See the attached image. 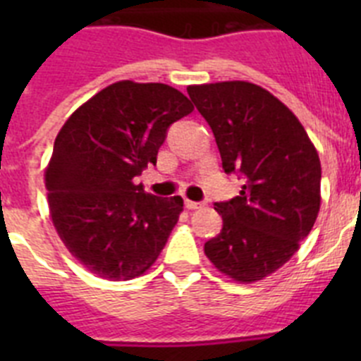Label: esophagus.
Masks as SVG:
<instances>
[{"label": "esophagus", "instance_id": "esophagus-1", "mask_svg": "<svg viewBox=\"0 0 361 361\" xmlns=\"http://www.w3.org/2000/svg\"><path fill=\"white\" fill-rule=\"evenodd\" d=\"M184 204H186L188 209H199L204 206V202H195V200H190V199L184 200Z\"/></svg>", "mask_w": 361, "mask_h": 361}]
</instances>
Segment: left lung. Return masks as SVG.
Returning <instances> with one entry per match:
<instances>
[{"instance_id": "left-lung-1", "label": "left lung", "mask_w": 361, "mask_h": 361, "mask_svg": "<svg viewBox=\"0 0 361 361\" xmlns=\"http://www.w3.org/2000/svg\"><path fill=\"white\" fill-rule=\"evenodd\" d=\"M188 94L215 135L224 171L244 183L235 199L215 202L222 229L204 253L237 282L262 280L288 262L314 226L317 149L295 114L253 82L190 86Z\"/></svg>"}]
</instances>
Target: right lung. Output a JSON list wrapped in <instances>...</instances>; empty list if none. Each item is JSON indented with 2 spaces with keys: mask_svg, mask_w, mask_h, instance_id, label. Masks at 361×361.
<instances>
[{
  "mask_svg": "<svg viewBox=\"0 0 361 361\" xmlns=\"http://www.w3.org/2000/svg\"><path fill=\"white\" fill-rule=\"evenodd\" d=\"M190 99L162 82L119 81L73 111L57 133L44 175L52 222L70 253L106 280L142 275L183 212L180 197L135 184Z\"/></svg>",
  "mask_w": 361,
  "mask_h": 361,
  "instance_id": "right-lung-1",
  "label": "right lung"
}]
</instances>
